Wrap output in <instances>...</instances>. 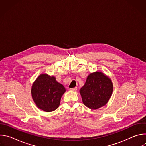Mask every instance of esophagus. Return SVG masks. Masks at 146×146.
Masks as SVG:
<instances>
[{
	"label": "esophagus",
	"mask_w": 146,
	"mask_h": 146,
	"mask_svg": "<svg viewBox=\"0 0 146 146\" xmlns=\"http://www.w3.org/2000/svg\"><path fill=\"white\" fill-rule=\"evenodd\" d=\"M77 90V87H74V88H70V91H76Z\"/></svg>",
	"instance_id": "1"
}]
</instances>
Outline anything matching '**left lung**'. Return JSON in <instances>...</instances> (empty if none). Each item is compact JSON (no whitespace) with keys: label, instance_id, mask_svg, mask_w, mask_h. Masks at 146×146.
<instances>
[{"label":"left lung","instance_id":"8db88e82","mask_svg":"<svg viewBox=\"0 0 146 146\" xmlns=\"http://www.w3.org/2000/svg\"><path fill=\"white\" fill-rule=\"evenodd\" d=\"M113 91L111 78L101 72L90 73L85 84L80 90L82 103L91 110L106 105Z\"/></svg>","mask_w":146,"mask_h":146}]
</instances>
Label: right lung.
I'll return each instance as SVG.
<instances>
[{"mask_svg": "<svg viewBox=\"0 0 146 146\" xmlns=\"http://www.w3.org/2000/svg\"><path fill=\"white\" fill-rule=\"evenodd\" d=\"M64 86L56 81L54 76L46 73L40 74L33 82L31 95L36 106L46 112L55 110L59 106Z\"/></svg>", "mask_w": 146, "mask_h": 146, "instance_id": "add662e5", "label": "right lung"}]
</instances>
